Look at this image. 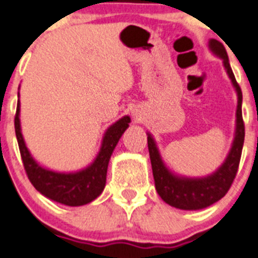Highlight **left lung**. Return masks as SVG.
<instances>
[{"instance_id": "left-lung-1", "label": "left lung", "mask_w": 258, "mask_h": 258, "mask_svg": "<svg viewBox=\"0 0 258 258\" xmlns=\"http://www.w3.org/2000/svg\"><path fill=\"white\" fill-rule=\"evenodd\" d=\"M210 48L215 54L223 58L224 67L227 70L238 94L237 130H235L234 143H233L232 150H230L227 160L214 174L206 178L175 177L163 164L153 137L150 135L148 137V148L149 154H150L156 192L168 205L182 209V210H199V209L208 208L227 195V192L232 187L235 175H237L240 155H242L243 143H244V122H243L242 117V90H240L239 84L235 80L234 74H233L229 63V58H228L227 50H225L224 45L218 40L211 39Z\"/></svg>"}]
</instances>
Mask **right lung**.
I'll return each mask as SVG.
<instances>
[{"instance_id": "right-lung-1", "label": "right lung", "mask_w": 258, "mask_h": 258, "mask_svg": "<svg viewBox=\"0 0 258 258\" xmlns=\"http://www.w3.org/2000/svg\"><path fill=\"white\" fill-rule=\"evenodd\" d=\"M19 112H20V102L18 100L15 114V134L21 159H23L24 169L35 189L48 199L67 206L85 205L99 196L105 186L110 155L118 140L121 139L122 134L128 127L130 121H131L130 117L121 118L107 130L103 139L102 149L90 167L81 172L64 174V173H56L44 169L31 158L20 131Z\"/></svg>"}]
</instances>
